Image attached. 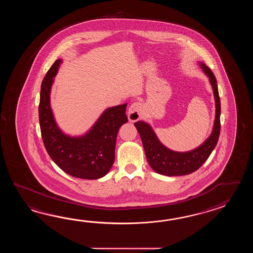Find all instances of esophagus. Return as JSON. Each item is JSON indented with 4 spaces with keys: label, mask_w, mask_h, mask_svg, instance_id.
Listing matches in <instances>:
<instances>
[{
    "label": "esophagus",
    "mask_w": 253,
    "mask_h": 253,
    "mask_svg": "<svg viewBox=\"0 0 253 253\" xmlns=\"http://www.w3.org/2000/svg\"><path fill=\"white\" fill-rule=\"evenodd\" d=\"M141 112H142V104L136 101L133 104L128 108V119L130 122H135L139 120L141 117Z\"/></svg>",
    "instance_id": "obj_1"
}]
</instances>
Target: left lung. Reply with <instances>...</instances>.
<instances>
[{
  "instance_id": "left-lung-1",
  "label": "left lung",
  "mask_w": 253,
  "mask_h": 253,
  "mask_svg": "<svg viewBox=\"0 0 253 253\" xmlns=\"http://www.w3.org/2000/svg\"><path fill=\"white\" fill-rule=\"evenodd\" d=\"M200 66L205 74L209 77L211 85L213 89L216 107L212 132L205 143L189 152H174L162 144L150 125L143 121L134 123V126L137 129L144 145L146 159L150 167L157 173L167 176H181L195 172L205 164L217 145L220 131V101L217 81L210 68L203 62L200 63Z\"/></svg>"
}]
</instances>
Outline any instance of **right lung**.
Returning <instances> with one entry per match:
<instances>
[{
  "mask_svg": "<svg viewBox=\"0 0 253 253\" xmlns=\"http://www.w3.org/2000/svg\"><path fill=\"white\" fill-rule=\"evenodd\" d=\"M61 59H57L43 79L39 105V119L43 144L58 167L73 177L94 180L105 176L115 161L119 129L127 122V104L106 109L84 135L63 134L54 119L49 95Z\"/></svg>",
  "mask_w": 253,
  "mask_h": 253,
  "instance_id": "1",
  "label": "right lung"
}]
</instances>
